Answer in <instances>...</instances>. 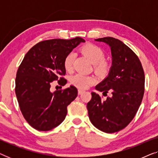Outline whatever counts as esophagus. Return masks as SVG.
<instances>
[{"mask_svg":"<svg viewBox=\"0 0 158 158\" xmlns=\"http://www.w3.org/2000/svg\"><path fill=\"white\" fill-rule=\"evenodd\" d=\"M84 92V90H81V89H78V90H77V93H78V95H81L83 94V93Z\"/></svg>","mask_w":158,"mask_h":158,"instance_id":"34e87169","label":"esophagus"}]
</instances>
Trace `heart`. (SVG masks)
I'll list each match as a JSON object with an SVG mask.
<instances>
[{
	"instance_id": "obj_1",
	"label": "heart",
	"mask_w": 158,
	"mask_h": 158,
	"mask_svg": "<svg viewBox=\"0 0 158 158\" xmlns=\"http://www.w3.org/2000/svg\"><path fill=\"white\" fill-rule=\"evenodd\" d=\"M81 52L89 60V61L94 64V68L97 74L100 75H106L109 72L111 64L106 60H103L104 54L102 49L96 45L93 44H87L81 48ZM74 54L70 52L64 57L63 65L65 70H72L74 60ZM70 81L72 85L81 89H86L89 86L94 85L96 80L91 75H86L77 73L70 77Z\"/></svg>"
}]
</instances>
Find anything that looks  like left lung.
I'll use <instances>...</instances> for the list:
<instances>
[{"label":"left lung","mask_w":158,"mask_h":158,"mask_svg":"<svg viewBox=\"0 0 158 158\" xmlns=\"http://www.w3.org/2000/svg\"><path fill=\"white\" fill-rule=\"evenodd\" d=\"M111 47L112 66L108 76L96 89L111 97L102 100L92 92L87 103L90 122L99 130L114 133L125 128L137 114L144 92V73L137 55L122 41L113 37L95 40Z\"/></svg>","instance_id":"obj_1"}]
</instances>
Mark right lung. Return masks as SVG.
I'll return each instance as SVG.
<instances>
[{"label": "right lung", "instance_id": "right-lung-1", "mask_svg": "<svg viewBox=\"0 0 158 158\" xmlns=\"http://www.w3.org/2000/svg\"><path fill=\"white\" fill-rule=\"evenodd\" d=\"M81 42H85L81 37L42 41L29 49L19 65L15 92L23 117L36 130L49 131L61 124L67 107L77 97L75 86L51 92L50 84L67 83L62 77L64 59Z\"/></svg>", "mask_w": 158, "mask_h": 158}]
</instances>
